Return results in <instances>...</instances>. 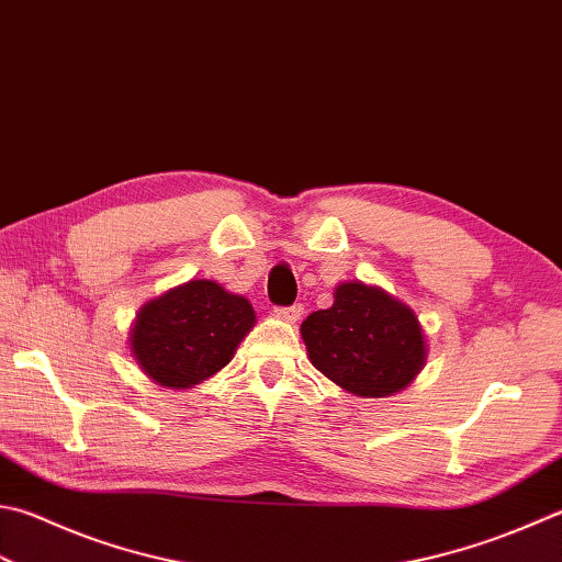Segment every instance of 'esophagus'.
<instances>
[{
    "label": "esophagus",
    "instance_id": "obj_1",
    "mask_svg": "<svg viewBox=\"0 0 562 562\" xmlns=\"http://www.w3.org/2000/svg\"><path fill=\"white\" fill-rule=\"evenodd\" d=\"M273 313H277V317H281V321H285V323H295L303 315V305L301 303L285 305V308H277Z\"/></svg>",
    "mask_w": 562,
    "mask_h": 562
}]
</instances>
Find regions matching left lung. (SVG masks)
Returning <instances> with one entry per match:
<instances>
[{"mask_svg": "<svg viewBox=\"0 0 562 562\" xmlns=\"http://www.w3.org/2000/svg\"><path fill=\"white\" fill-rule=\"evenodd\" d=\"M301 337L317 372L362 398L406 389L428 355L416 313L362 281L337 285L335 303L305 317Z\"/></svg>", "mask_w": 562, "mask_h": 562, "instance_id": "left-lung-1", "label": "left lung"}]
</instances>
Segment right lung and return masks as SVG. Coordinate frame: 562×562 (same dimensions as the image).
<instances>
[{
  "instance_id": "right-lung-1",
  "label": "right lung",
  "mask_w": 562,
  "mask_h": 562,
  "mask_svg": "<svg viewBox=\"0 0 562 562\" xmlns=\"http://www.w3.org/2000/svg\"><path fill=\"white\" fill-rule=\"evenodd\" d=\"M254 321L245 295L207 279L188 281L136 313L132 355L156 384L190 389L229 364Z\"/></svg>"
}]
</instances>
